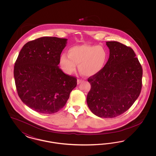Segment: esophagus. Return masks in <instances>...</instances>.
<instances>
[{"mask_svg":"<svg viewBox=\"0 0 156 156\" xmlns=\"http://www.w3.org/2000/svg\"><path fill=\"white\" fill-rule=\"evenodd\" d=\"M83 82V80H82L81 79H78L77 80V83L78 84H80V83H81L82 82Z\"/></svg>","mask_w":156,"mask_h":156,"instance_id":"esophagus-1","label":"esophagus"}]
</instances>
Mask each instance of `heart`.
Returning <instances> with one entry per match:
<instances>
[{
	"label": "heart",
	"instance_id": "1",
	"mask_svg": "<svg viewBox=\"0 0 156 156\" xmlns=\"http://www.w3.org/2000/svg\"><path fill=\"white\" fill-rule=\"evenodd\" d=\"M108 58V52L102 45L82 44L71 47L68 55L62 54L59 64L67 74H73L78 64L79 71L87 76L99 74L105 66Z\"/></svg>",
	"mask_w": 156,
	"mask_h": 156
}]
</instances>
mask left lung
<instances>
[{
    "instance_id": "left-lung-1",
    "label": "left lung",
    "mask_w": 156,
    "mask_h": 156,
    "mask_svg": "<svg viewBox=\"0 0 156 156\" xmlns=\"http://www.w3.org/2000/svg\"><path fill=\"white\" fill-rule=\"evenodd\" d=\"M109 57L104 69L89 77L87 102L100 118H112L127 111L139 96L143 69L132 48L118 41H107Z\"/></svg>"
}]
</instances>
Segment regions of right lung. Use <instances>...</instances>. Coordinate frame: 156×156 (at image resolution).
I'll return each mask as SVG.
<instances>
[{
  "mask_svg": "<svg viewBox=\"0 0 156 156\" xmlns=\"http://www.w3.org/2000/svg\"><path fill=\"white\" fill-rule=\"evenodd\" d=\"M67 38L40 37L23 47L14 67L17 94L23 102L38 113L52 114L67 103L76 78L58 66Z\"/></svg>",
  "mask_w": 156,
  "mask_h": 156,
  "instance_id": "1",
  "label": "right lung"
}]
</instances>
